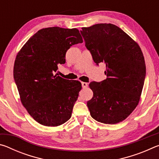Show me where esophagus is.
<instances>
[{
	"mask_svg": "<svg viewBox=\"0 0 159 159\" xmlns=\"http://www.w3.org/2000/svg\"><path fill=\"white\" fill-rule=\"evenodd\" d=\"M81 84H82V87L83 88H85L88 87V83H85V82H81Z\"/></svg>",
	"mask_w": 159,
	"mask_h": 159,
	"instance_id": "obj_1",
	"label": "esophagus"
}]
</instances>
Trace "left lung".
Segmentation results:
<instances>
[{"instance_id": "8db88e82", "label": "left lung", "mask_w": 159, "mask_h": 159, "mask_svg": "<svg viewBox=\"0 0 159 159\" xmlns=\"http://www.w3.org/2000/svg\"><path fill=\"white\" fill-rule=\"evenodd\" d=\"M85 45L97 65L106 64L107 79L91 82L93 97L88 101L97 121L116 124L125 120L138 106L143 88L146 65L142 50L121 29L98 24L80 31Z\"/></svg>"}]
</instances>
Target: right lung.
<instances>
[{"label": "right lung", "instance_id": "right-lung-1", "mask_svg": "<svg viewBox=\"0 0 159 159\" xmlns=\"http://www.w3.org/2000/svg\"><path fill=\"white\" fill-rule=\"evenodd\" d=\"M83 43L76 29H42L24 45L15 59L14 80L21 102L41 125L58 126L71 116L81 83L55 75L66 52Z\"/></svg>", "mask_w": 159, "mask_h": 159}]
</instances>
